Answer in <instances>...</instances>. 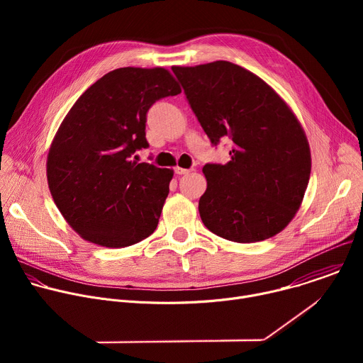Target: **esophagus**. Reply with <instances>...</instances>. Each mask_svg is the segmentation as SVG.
<instances>
[{
    "label": "esophagus",
    "mask_w": 363,
    "mask_h": 363,
    "mask_svg": "<svg viewBox=\"0 0 363 363\" xmlns=\"http://www.w3.org/2000/svg\"><path fill=\"white\" fill-rule=\"evenodd\" d=\"M174 171H175V174H177V175H186V174H189L192 169H185V168H179V167H177Z\"/></svg>",
    "instance_id": "esophagus-1"
}]
</instances>
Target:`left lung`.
Masks as SVG:
<instances>
[{
	"label": "left lung",
	"instance_id": "left-lung-1",
	"mask_svg": "<svg viewBox=\"0 0 363 363\" xmlns=\"http://www.w3.org/2000/svg\"><path fill=\"white\" fill-rule=\"evenodd\" d=\"M172 72L211 143L231 139L230 162L202 168L203 225L235 242L279 234L296 216L312 169L300 122L264 80L234 63L174 66Z\"/></svg>",
	"mask_w": 363,
	"mask_h": 363
}]
</instances>
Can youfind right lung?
Returning a JSON list of instances; mask_svg holds the SVG:
<instances>
[{
  "label": "right lung",
  "instance_id": "add662e5",
  "mask_svg": "<svg viewBox=\"0 0 363 363\" xmlns=\"http://www.w3.org/2000/svg\"><path fill=\"white\" fill-rule=\"evenodd\" d=\"M178 93L164 67H122L93 83L66 115L48 150L47 181L82 238L121 248L157 230L174 171L139 164L133 153L149 146L150 106Z\"/></svg>",
  "mask_w": 363,
  "mask_h": 363
}]
</instances>
